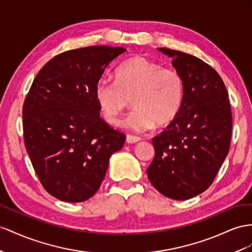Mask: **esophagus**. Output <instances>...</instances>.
I'll use <instances>...</instances> for the list:
<instances>
[{"label": "esophagus", "mask_w": 252, "mask_h": 252, "mask_svg": "<svg viewBox=\"0 0 252 252\" xmlns=\"http://www.w3.org/2000/svg\"><path fill=\"white\" fill-rule=\"evenodd\" d=\"M126 141L127 144H136L140 141V138L138 136H133V135H126Z\"/></svg>", "instance_id": "34e87169"}]
</instances>
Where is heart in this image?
<instances>
[{
	"label": "heart",
	"instance_id": "obj_1",
	"mask_svg": "<svg viewBox=\"0 0 252 252\" xmlns=\"http://www.w3.org/2000/svg\"><path fill=\"white\" fill-rule=\"evenodd\" d=\"M116 80L101 77L94 87V99L103 118L117 125L130 105L133 112L124 126L135 132L165 126L175 119L182 107L185 84L175 68H163L144 56H135L121 63Z\"/></svg>",
	"mask_w": 252,
	"mask_h": 252
}]
</instances>
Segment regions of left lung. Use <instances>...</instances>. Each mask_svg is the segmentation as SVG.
Here are the masks:
<instances>
[{"label": "left lung", "instance_id": "obj_1", "mask_svg": "<svg viewBox=\"0 0 252 252\" xmlns=\"http://www.w3.org/2000/svg\"><path fill=\"white\" fill-rule=\"evenodd\" d=\"M158 50L182 74L185 94L177 117L152 139L156 156L147 175L162 195L186 200L210 188L228 156L230 103L221 77L208 63L180 51Z\"/></svg>", "mask_w": 252, "mask_h": 252}]
</instances>
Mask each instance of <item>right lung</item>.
Segmentation results:
<instances>
[{
  "label": "right lung",
  "mask_w": 252,
  "mask_h": 252,
  "mask_svg": "<svg viewBox=\"0 0 252 252\" xmlns=\"http://www.w3.org/2000/svg\"><path fill=\"white\" fill-rule=\"evenodd\" d=\"M124 48L86 47L53 57L38 72L23 105L24 144L50 195L64 202L93 197L126 136L100 117L94 87Z\"/></svg>",
  "instance_id": "right-lung-1"
}]
</instances>
